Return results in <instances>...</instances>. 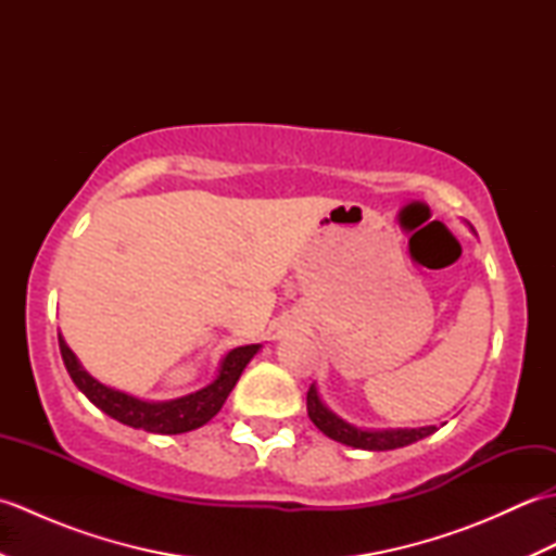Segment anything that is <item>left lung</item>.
Masks as SVG:
<instances>
[{
    "label": "left lung",
    "mask_w": 556,
    "mask_h": 556,
    "mask_svg": "<svg viewBox=\"0 0 556 556\" xmlns=\"http://www.w3.org/2000/svg\"><path fill=\"white\" fill-rule=\"evenodd\" d=\"M308 416L317 425V430L327 434L329 440L356 446V448H368V452H387V448L406 446L437 430L434 425H430V428H416V430H380V432L353 428V425L334 416V413L323 404L320 396L315 392V387L308 389Z\"/></svg>",
    "instance_id": "obj_1"
}]
</instances>
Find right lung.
I'll use <instances>...</instances> for the list:
<instances>
[{"instance_id":"1","label":"right lung","mask_w":556,"mask_h":556,"mask_svg":"<svg viewBox=\"0 0 556 556\" xmlns=\"http://www.w3.org/2000/svg\"><path fill=\"white\" fill-rule=\"evenodd\" d=\"M59 351H62L64 365L74 384L100 410L108 413L110 418L119 420L124 425H131L136 430H146L155 434H181V432H191L200 428V425H205L210 418L217 416L233 384L239 382L243 368L260 351V344L239 346L229 351L222 361V368L215 382L207 384L205 389H200L195 394H188L174 401H162V404H150V401H140L124 392H116V389L100 384L96 377H90L80 368L74 351L66 346L62 334H59Z\"/></svg>"}]
</instances>
